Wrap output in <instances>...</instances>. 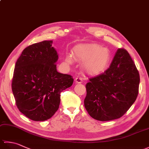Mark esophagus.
<instances>
[{"label": "esophagus", "instance_id": "esophagus-1", "mask_svg": "<svg viewBox=\"0 0 149 149\" xmlns=\"http://www.w3.org/2000/svg\"><path fill=\"white\" fill-rule=\"evenodd\" d=\"M75 83L77 84H81L83 83V79H82V78L81 77H77L75 79Z\"/></svg>", "mask_w": 149, "mask_h": 149}]
</instances>
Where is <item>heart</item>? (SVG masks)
<instances>
[{"instance_id": "b5f03b06", "label": "heart", "mask_w": 149, "mask_h": 149, "mask_svg": "<svg viewBox=\"0 0 149 149\" xmlns=\"http://www.w3.org/2000/svg\"><path fill=\"white\" fill-rule=\"evenodd\" d=\"M74 58L82 63V66L87 74L97 75L102 74L108 68L111 61L110 50L95 43L80 45L73 49ZM65 61L70 65L73 63L71 56L67 55Z\"/></svg>"}]
</instances>
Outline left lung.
Returning <instances> with one entry per match:
<instances>
[{
    "mask_svg": "<svg viewBox=\"0 0 149 149\" xmlns=\"http://www.w3.org/2000/svg\"><path fill=\"white\" fill-rule=\"evenodd\" d=\"M86 85L84 107L93 118L109 121L119 118L136 99L140 75L128 52L118 49L110 66Z\"/></svg>",
    "mask_w": 149,
    "mask_h": 149,
    "instance_id": "1",
    "label": "left lung"
}]
</instances>
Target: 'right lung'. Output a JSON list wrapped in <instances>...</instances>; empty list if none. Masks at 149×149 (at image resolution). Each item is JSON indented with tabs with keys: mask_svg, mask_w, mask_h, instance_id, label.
<instances>
[{
	"mask_svg": "<svg viewBox=\"0 0 149 149\" xmlns=\"http://www.w3.org/2000/svg\"><path fill=\"white\" fill-rule=\"evenodd\" d=\"M52 40L26 47L15 64L12 91L19 111L34 121H45L58 111L60 93L70 87L71 75L57 71L58 54Z\"/></svg>",
	"mask_w": 149,
	"mask_h": 149,
	"instance_id": "1",
	"label": "right lung"
}]
</instances>
